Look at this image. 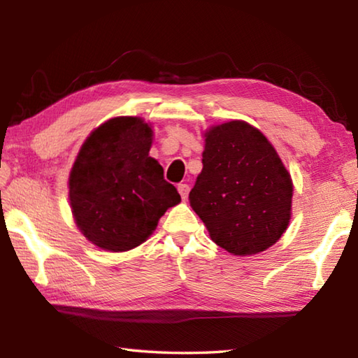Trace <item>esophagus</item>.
Wrapping results in <instances>:
<instances>
[{"instance_id":"obj_1","label":"esophagus","mask_w":358,"mask_h":358,"mask_svg":"<svg viewBox=\"0 0 358 358\" xmlns=\"http://www.w3.org/2000/svg\"><path fill=\"white\" fill-rule=\"evenodd\" d=\"M178 192L181 195V199L187 200V196H189V185H186V183L178 185Z\"/></svg>"}]
</instances>
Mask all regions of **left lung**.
Returning a JSON list of instances; mask_svg holds the SVG:
<instances>
[{
  "label": "left lung",
  "mask_w": 358,
  "mask_h": 358,
  "mask_svg": "<svg viewBox=\"0 0 358 358\" xmlns=\"http://www.w3.org/2000/svg\"><path fill=\"white\" fill-rule=\"evenodd\" d=\"M201 162L189 200L210 238L234 255L272 246L291 218L292 181L268 138L229 121L206 132Z\"/></svg>",
  "instance_id": "left-lung-1"
}]
</instances>
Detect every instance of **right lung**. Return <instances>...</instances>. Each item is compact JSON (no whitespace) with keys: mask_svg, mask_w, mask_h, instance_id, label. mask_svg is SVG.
I'll use <instances>...</instances> for the list:
<instances>
[{"mask_svg":"<svg viewBox=\"0 0 358 358\" xmlns=\"http://www.w3.org/2000/svg\"><path fill=\"white\" fill-rule=\"evenodd\" d=\"M152 129L135 117L96 127L83 144L69 178L72 214L98 248L123 252L143 241L181 196L149 157Z\"/></svg>","mask_w":358,"mask_h":358,"instance_id":"add662e5","label":"right lung"}]
</instances>
